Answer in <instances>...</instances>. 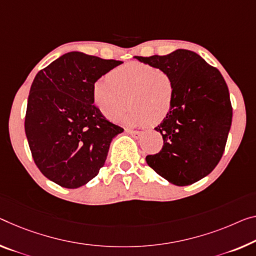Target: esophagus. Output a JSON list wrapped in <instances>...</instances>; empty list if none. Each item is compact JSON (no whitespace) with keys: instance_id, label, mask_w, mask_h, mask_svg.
<instances>
[{"instance_id":"obj_1","label":"esophagus","mask_w":256,"mask_h":256,"mask_svg":"<svg viewBox=\"0 0 256 256\" xmlns=\"http://www.w3.org/2000/svg\"><path fill=\"white\" fill-rule=\"evenodd\" d=\"M127 132L129 135H132V137H135V138H140V135H142V132L140 130H132V129H127Z\"/></svg>"}]
</instances>
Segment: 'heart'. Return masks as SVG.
Wrapping results in <instances>:
<instances>
[{"label": "heart", "instance_id": "1", "mask_svg": "<svg viewBox=\"0 0 256 256\" xmlns=\"http://www.w3.org/2000/svg\"><path fill=\"white\" fill-rule=\"evenodd\" d=\"M175 86L167 72L143 62H127L92 86V100L106 119L116 121L129 102L130 108L121 120L132 126L159 124L174 104Z\"/></svg>", "mask_w": 256, "mask_h": 256}]
</instances>
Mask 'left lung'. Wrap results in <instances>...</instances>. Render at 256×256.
Instances as JSON below:
<instances>
[{
    "mask_svg": "<svg viewBox=\"0 0 256 256\" xmlns=\"http://www.w3.org/2000/svg\"><path fill=\"white\" fill-rule=\"evenodd\" d=\"M135 58L167 72L175 86L172 110L154 128L162 135V148L146 162L169 183L190 186L222 158L232 121L228 86L220 70L194 51Z\"/></svg>",
    "mask_w": 256,
    "mask_h": 256,
    "instance_id": "1",
    "label": "left lung"
}]
</instances>
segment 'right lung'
Returning <instances> with one entry per match:
<instances>
[{"label": "right lung", "mask_w": 256, "mask_h": 256, "mask_svg": "<svg viewBox=\"0 0 256 256\" xmlns=\"http://www.w3.org/2000/svg\"><path fill=\"white\" fill-rule=\"evenodd\" d=\"M121 64L72 51L35 76L25 132L35 164L58 186L76 188L95 178L112 140L124 132L92 100L95 81Z\"/></svg>", "instance_id": "right-lung-1"}]
</instances>
